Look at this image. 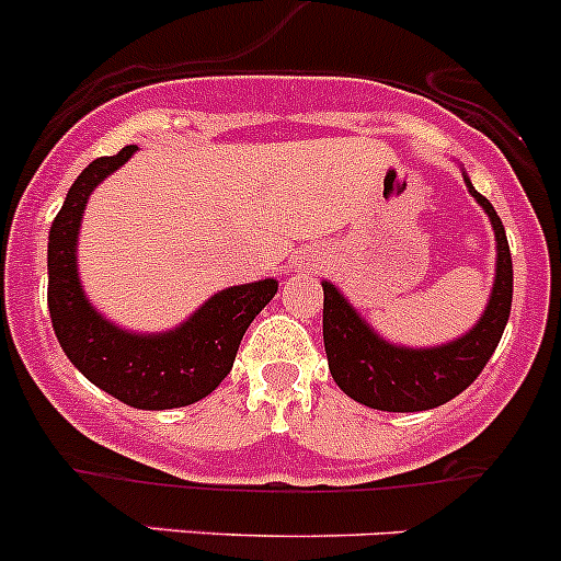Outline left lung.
Instances as JSON below:
<instances>
[{
	"label": "left lung",
	"mask_w": 561,
	"mask_h": 561,
	"mask_svg": "<svg viewBox=\"0 0 561 561\" xmlns=\"http://www.w3.org/2000/svg\"><path fill=\"white\" fill-rule=\"evenodd\" d=\"M468 193L486 213L495 232L493 290L479 321L457 340L426 348L390 343L381 337L357 307L323 279V345L332 379L348 399L385 412H423L457 399L473 385L504 334L512 310V254L504 224L465 174Z\"/></svg>",
	"instance_id": "left-lung-1"
}]
</instances>
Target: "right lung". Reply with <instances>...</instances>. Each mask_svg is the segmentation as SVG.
<instances>
[{"instance_id":"obj_1","label":"right lung","mask_w":561,"mask_h":561,"mask_svg":"<svg viewBox=\"0 0 561 561\" xmlns=\"http://www.w3.org/2000/svg\"><path fill=\"white\" fill-rule=\"evenodd\" d=\"M135 151L138 146H124L118 154L99 157L68 187L46 251L49 316L66 357L99 390L135 410H176L202 401L227 379L245 329L276 296L279 282L260 279L218 290L165 332H129L107 321L85 296L77 243L91 193Z\"/></svg>"}]
</instances>
